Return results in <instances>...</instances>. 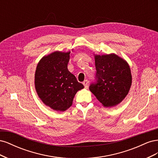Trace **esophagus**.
<instances>
[{
  "label": "esophagus",
  "mask_w": 158,
  "mask_h": 158,
  "mask_svg": "<svg viewBox=\"0 0 158 158\" xmlns=\"http://www.w3.org/2000/svg\"><path fill=\"white\" fill-rule=\"evenodd\" d=\"M83 84H84V87H85V88H88V80H84V82H83Z\"/></svg>",
  "instance_id": "esophagus-1"
}]
</instances>
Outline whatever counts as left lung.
I'll use <instances>...</instances> for the list:
<instances>
[{
	"mask_svg": "<svg viewBox=\"0 0 158 158\" xmlns=\"http://www.w3.org/2000/svg\"><path fill=\"white\" fill-rule=\"evenodd\" d=\"M96 74L89 88L104 107L121 103L132 83L131 69L127 62L114 54L95 56Z\"/></svg>",
	"mask_w": 158,
	"mask_h": 158,
	"instance_id": "8db88e82",
	"label": "left lung"
}]
</instances>
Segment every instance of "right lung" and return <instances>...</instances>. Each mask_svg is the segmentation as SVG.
Instances as JSON below:
<instances>
[{
  "mask_svg": "<svg viewBox=\"0 0 158 158\" xmlns=\"http://www.w3.org/2000/svg\"><path fill=\"white\" fill-rule=\"evenodd\" d=\"M70 52H54L38 63L35 74V86L39 97L46 106L64 111L73 104L78 90L84 88L67 65Z\"/></svg>",
  "mask_w": 158,
  "mask_h": 158,
  "instance_id": "1",
  "label": "right lung"
}]
</instances>
